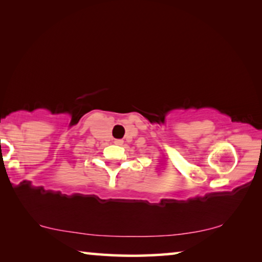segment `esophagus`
I'll return each instance as SVG.
<instances>
[{"instance_id": "obj_1", "label": "esophagus", "mask_w": 262, "mask_h": 262, "mask_svg": "<svg viewBox=\"0 0 262 262\" xmlns=\"http://www.w3.org/2000/svg\"><path fill=\"white\" fill-rule=\"evenodd\" d=\"M114 143H115V144L121 145V144L123 143V141H122V140H115V141H114Z\"/></svg>"}]
</instances>
